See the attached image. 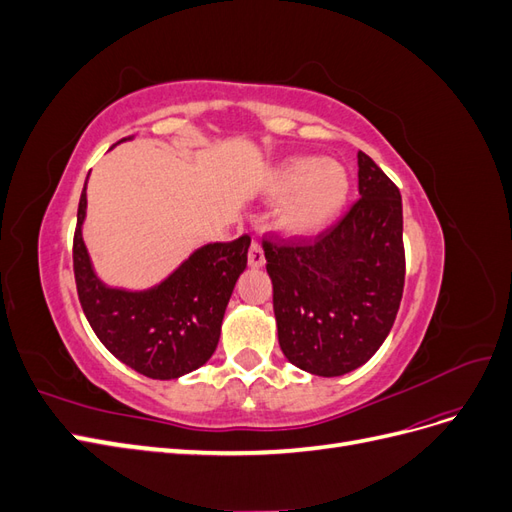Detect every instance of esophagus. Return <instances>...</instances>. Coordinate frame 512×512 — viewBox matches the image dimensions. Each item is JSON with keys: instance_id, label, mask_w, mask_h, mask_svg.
<instances>
[{"instance_id": "obj_1", "label": "esophagus", "mask_w": 512, "mask_h": 512, "mask_svg": "<svg viewBox=\"0 0 512 512\" xmlns=\"http://www.w3.org/2000/svg\"><path fill=\"white\" fill-rule=\"evenodd\" d=\"M247 262H250V267H254V269H260L262 265H265V252H262L258 241H252L250 252H247Z\"/></svg>"}]
</instances>
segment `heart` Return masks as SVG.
Here are the masks:
<instances>
[{
  "mask_svg": "<svg viewBox=\"0 0 512 512\" xmlns=\"http://www.w3.org/2000/svg\"><path fill=\"white\" fill-rule=\"evenodd\" d=\"M269 192L275 198H286L277 213L280 226L288 235L309 237L337 218L348 198L350 179L335 162L299 156L275 170Z\"/></svg>",
  "mask_w": 512,
  "mask_h": 512,
  "instance_id": "1",
  "label": "heart"
}]
</instances>
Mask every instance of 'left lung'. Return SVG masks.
Returning <instances> with one entry per match:
<instances>
[{
  "label": "left lung",
  "mask_w": 512,
  "mask_h": 512,
  "mask_svg": "<svg viewBox=\"0 0 512 512\" xmlns=\"http://www.w3.org/2000/svg\"><path fill=\"white\" fill-rule=\"evenodd\" d=\"M359 200L316 239H262L286 359L314 376H344L389 335L406 282L397 185L359 151Z\"/></svg>",
  "instance_id": "obj_1"
}]
</instances>
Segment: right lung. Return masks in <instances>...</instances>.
<instances>
[{"label": "right lung", "instance_id": "1", "mask_svg": "<svg viewBox=\"0 0 512 512\" xmlns=\"http://www.w3.org/2000/svg\"><path fill=\"white\" fill-rule=\"evenodd\" d=\"M85 188L76 215L72 262L76 292L91 329L121 363L153 380H175L205 365L218 348L226 305L247 265L252 239L243 235L200 247L156 288H108L94 273L83 243Z\"/></svg>", "mask_w": 512, "mask_h": 512}]
</instances>
